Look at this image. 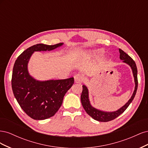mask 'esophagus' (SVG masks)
Wrapping results in <instances>:
<instances>
[{
	"instance_id": "1",
	"label": "esophagus",
	"mask_w": 148,
	"mask_h": 148,
	"mask_svg": "<svg viewBox=\"0 0 148 148\" xmlns=\"http://www.w3.org/2000/svg\"><path fill=\"white\" fill-rule=\"evenodd\" d=\"M74 78H75V81L76 83H81L83 82V77L82 76V75L80 73H77V74L75 75Z\"/></svg>"
}]
</instances>
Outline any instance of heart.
Masks as SVG:
<instances>
[{
    "instance_id": "obj_1",
    "label": "heart",
    "mask_w": 148,
    "mask_h": 148,
    "mask_svg": "<svg viewBox=\"0 0 148 148\" xmlns=\"http://www.w3.org/2000/svg\"><path fill=\"white\" fill-rule=\"evenodd\" d=\"M97 53H100V51H98V52H97Z\"/></svg>"
}]
</instances>
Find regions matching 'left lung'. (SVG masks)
Masks as SVG:
<instances>
[{"label":"left lung","instance_id":"left-lung-1","mask_svg":"<svg viewBox=\"0 0 148 148\" xmlns=\"http://www.w3.org/2000/svg\"><path fill=\"white\" fill-rule=\"evenodd\" d=\"M119 52L120 60H122L123 62L128 64L131 67L135 83V90L133 91L131 98L129 99V101L126 103V104L121 107V108H120L119 110L114 112H105L97 109L91 106L90 101H89V92L87 86L86 85H83V91L81 95V101L83 108L85 110V111L86 112V113L89 116H91L93 119L99 121V122H109V121L112 120L119 117L120 114H122L123 112L127 109V107L129 106V105L130 104V103L133 100L136 93L138 88V71L135 62L127 54V53H125L122 50V49H119Z\"/></svg>","mask_w":148,"mask_h":148}]
</instances>
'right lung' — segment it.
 I'll return each mask as SVG.
<instances>
[{
    "mask_svg": "<svg viewBox=\"0 0 148 148\" xmlns=\"http://www.w3.org/2000/svg\"><path fill=\"white\" fill-rule=\"evenodd\" d=\"M38 44L26 49L18 57L13 69L12 88L21 108L34 120H44L54 115L62 106L66 92L74 78L38 81L29 74L28 64L34 52L52 51L63 45Z\"/></svg>",
    "mask_w": 148,
    "mask_h": 148,
    "instance_id": "add662e5",
    "label": "right lung"
}]
</instances>
